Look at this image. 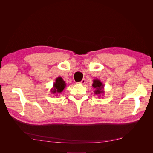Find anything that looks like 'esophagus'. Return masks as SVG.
Listing matches in <instances>:
<instances>
[{
    "label": "esophagus",
    "mask_w": 153,
    "mask_h": 153,
    "mask_svg": "<svg viewBox=\"0 0 153 153\" xmlns=\"http://www.w3.org/2000/svg\"><path fill=\"white\" fill-rule=\"evenodd\" d=\"M85 83V79H83L80 82V84H82V85H84V84Z\"/></svg>",
    "instance_id": "1"
}]
</instances>
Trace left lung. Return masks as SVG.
I'll return each mask as SVG.
<instances>
[{
    "label": "left lung",
    "mask_w": 153,
    "mask_h": 153,
    "mask_svg": "<svg viewBox=\"0 0 153 153\" xmlns=\"http://www.w3.org/2000/svg\"><path fill=\"white\" fill-rule=\"evenodd\" d=\"M92 86L93 87L94 90V94L96 95H98L99 97H100L101 95H102L104 94V85L103 84V83L101 82L100 80L98 79H94L93 80V83H92Z\"/></svg>",
    "instance_id": "obj_1"
}]
</instances>
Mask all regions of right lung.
<instances>
[{
	"instance_id": "obj_1",
	"label": "right lung",
	"mask_w": 153,
	"mask_h": 153,
	"mask_svg": "<svg viewBox=\"0 0 153 153\" xmlns=\"http://www.w3.org/2000/svg\"><path fill=\"white\" fill-rule=\"evenodd\" d=\"M66 84L65 81H64L62 77L59 76L55 79V82H54L53 87L51 89L50 91L52 94L58 95L62 92L64 88L66 87Z\"/></svg>"
}]
</instances>
